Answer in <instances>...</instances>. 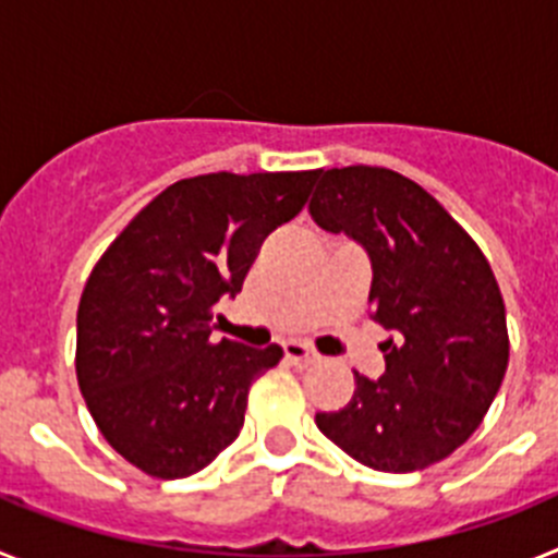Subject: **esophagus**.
<instances>
[{
    "instance_id": "obj_1",
    "label": "esophagus",
    "mask_w": 558,
    "mask_h": 558,
    "mask_svg": "<svg viewBox=\"0 0 558 558\" xmlns=\"http://www.w3.org/2000/svg\"><path fill=\"white\" fill-rule=\"evenodd\" d=\"M315 357H318V354L310 347H304V343H299V340H288V343H284V360H288L290 366L304 368L310 366V363H315Z\"/></svg>"
}]
</instances>
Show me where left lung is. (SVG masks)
<instances>
[{
	"label": "left lung",
	"mask_w": 558,
	"mask_h": 558,
	"mask_svg": "<svg viewBox=\"0 0 558 558\" xmlns=\"http://www.w3.org/2000/svg\"><path fill=\"white\" fill-rule=\"evenodd\" d=\"M315 179L310 215L368 251L372 318L393 332L379 343L386 374L354 372L347 408L315 413V425L372 470H425L477 430L506 377L497 279L475 240L416 181L366 165Z\"/></svg>",
	"instance_id": "1"
}]
</instances>
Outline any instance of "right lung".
Masks as SVG:
<instances>
[{"label":"right lung","mask_w":558,"mask_h":558,"mask_svg":"<svg viewBox=\"0 0 558 558\" xmlns=\"http://www.w3.org/2000/svg\"><path fill=\"white\" fill-rule=\"evenodd\" d=\"M318 170L175 181L97 259L77 307V386L108 445L175 481L240 436L248 388L282 347L211 343V310L243 290L259 245L304 209Z\"/></svg>","instance_id":"obj_1"}]
</instances>
